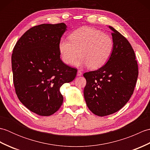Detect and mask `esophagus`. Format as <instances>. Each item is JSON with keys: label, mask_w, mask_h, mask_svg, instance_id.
I'll use <instances>...</instances> for the list:
<instances>
[{"label": "esophagus", "mask_w": 150, "mask_h": 150, "mask_svg": "<svg viewBox=\"0 0 150 150\" xmlns=\"http://www.w3.org/2000/svg\"><path fill=\"white\" fill-rule=\"evenodd\" d=\"M82 75V72L80 71V70H78V71H77V76H81Z\"/></svg>", "instance_id": "34e87169"}]
</instances>
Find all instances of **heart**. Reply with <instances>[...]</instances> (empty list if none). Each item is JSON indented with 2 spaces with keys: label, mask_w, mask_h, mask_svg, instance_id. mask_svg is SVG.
<instances>
[{
  "label": "heart",
  "mask_w": 150,
  "mask_h": 150,
  "mask_svg": "<svg viewBox=\"0 0 150 150\" xmlns=\"http://www.w3.org/2000/svg\"><path fill=\"white\" fill-rule=\"evenodd\" d=\"M69 40H61L59 52L62 62L71 65L88 66L91 69L100 68L110 59L113 50L111 37L93 28L84 26L69 35Z\"/></svg>",
  "instance_id": "heart-1"
}]
</instances>
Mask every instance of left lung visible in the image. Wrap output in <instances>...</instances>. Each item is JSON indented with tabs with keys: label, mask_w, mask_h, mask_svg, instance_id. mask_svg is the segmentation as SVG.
Wrapping results in <instances>:
<instances>
[{
	"label": "left lung",
	"mask_w": 150,
	"mask_h": 150,
	"mask_svg": "<svg viewBox=\"0 0 150 150\" xmlns=\"http://www.w3.org/2000/svg\"><path fill=\"white\" fill-rule=\"evenodd\" d=\"M113 50L106 64L84 73L86 85L84 96L89 109L104 117L117 112L132 95L138 78L135 52L125 37L113 27Z\"/></svg>",
	"instance_id": "1"
}]
</instances>
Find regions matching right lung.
<instances>
[{"label": "right lung", "mask_w": 150, "mask_h": 150, "mask_svg": "<svg viewBox=\"0 0 150 150\" xmlns=\"http://www.w3.org/2000/svg\"><path fill=\"white\" fill-rule=\"evenodd\" d=\"M64 23L43 24L24 33L11 56L15 92L22 104L41 116H50L63 103L60 88L70 82L77 69L60 58L59 44L66 30Z\"/></svg>", "instance_id": "right-lung-1"}]
</instances>
